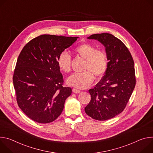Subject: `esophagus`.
Wrapping results in <instances>:
<instances>
[{"instance_id":"obj_1","label":"esophagus","mask_w":153,"mask_h":153,"mask_svg":"<svg viewBox=\"0 0 153 153\" xmlns=\"http://www.w3.org/2000/svg\"><path fill=\"white\" fill-rule=\"evenodd\" d=\"M72 91H73V92H74V93H75V94H79V93L81 92L79 90L76 89H75V88H74V89H72Z\"/></svg>"}]
</instances>
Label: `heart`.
I'll return each instance as SVG.
<instances>
[{"label": "heart", "instance_id": "b5f03b06", "mask_svg": "<svg viewBox=\"0 0 153 153\" xmlns=\"http://www.w3.org/2000/svg\"><path fill=\"white\" fill-rule=\"evenodd\" d=\"M74 53L86 59L84 70L86 72L76 73L67 79V83L70 86L79 89L89 87L93 82L94 76L100 78L106 72L108 68V57L103 50H97L94 45L86 42L82 43L74 48ZM72 57L67 51H62L59 55L57 63L59 69L65 73L71 71Z\"/></svg>", "mask_w": 153, "mask_h": 153}]
</instances>
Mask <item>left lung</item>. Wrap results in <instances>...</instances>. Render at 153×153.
Returning <instances> with one entry per match:
<instances>
[{
    "label": "left lung",
    "instance_id": "8db88e82",
    "mask_svg": "<svg viewBox=\"0 0 153 153\" xmlns=\"http://www.w3.org/2000/svg\"><path fill=\"white\" fill-rule=\"evenodd\" d=\"M88 39L103 44L109 62L102 79L89 90L91 100L84 111L94 119L104 121L125 109L135 86L134 62L126 46L111 34H94Z\"/></svg>",
    "mask_w": 153,
    "mask_h": 153
}]
</instances>
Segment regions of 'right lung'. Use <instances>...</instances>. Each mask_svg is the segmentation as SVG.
<instances>
[{
	"mask_svg": "<svg viewBox=\"0 0 153 153\" xmlns=\"http://www.w3.org/2000/svg\"><path fill=\"white\" fill-rule=\"evenodd\" d=\"M78 38L40 35L29 41L21 52L13 85L19 107L33 121L48 123L61 115L72 89L63 86L57 59Z\"/></svg>",
	"mask_w": 153,
	"mask_h": 153,
	"instance_id": "1",
	"label": "right lung"
}]
</instances>
